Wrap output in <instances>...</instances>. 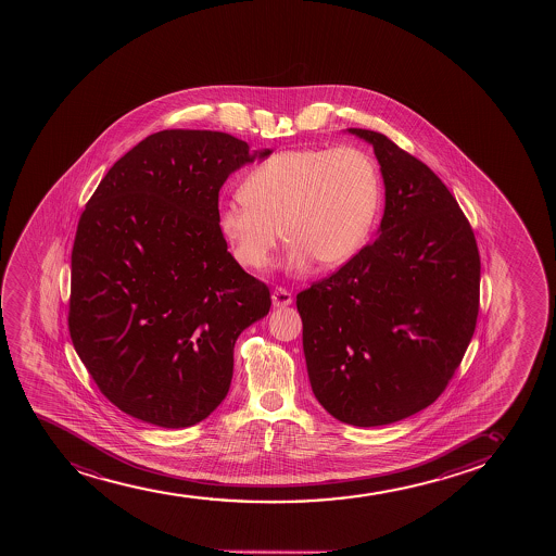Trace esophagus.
<instances>
[{"label":"esophagus","instance_id":"34e87169","mask_svg":"<svg viewBox=\"0 0 556 556\" xmlns=\"http://www.w3.org/2000/svg\"><path fill=\"white\" fill-rule=\"evenodd\" d=\"M293 302V294L289 293L286 288H276L273 291V304L276 307H286Z\"/></svg>","mask_w":556,"mask_h":556}]
</instances>
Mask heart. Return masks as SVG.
Segmentation results:
<instances>
[{
    "label": "heart",
    "mask_w": 556,
    "mask_h": 556,
    "mask_svg": "<svg viewBox=\"0 0 556 556\" xmlns=\"http://www.w3.org/2000/svg\"><path fill=\"white\" fill-rule=\"evenodd\" d=\"M243 200L218 211V228L243 267L262 270L283 236L293 270L317 260L351 262L364 249L382 200L380 168L362 148H299L255 165L241 186Z\"/></svg>",
    "instance_id": "obj_1"
}]
</instances>
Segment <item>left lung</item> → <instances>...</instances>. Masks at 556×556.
I'll return each mask as SVG.
<instances>
[{
    "instance_id": "1",
    "label": "left lung",
    "mask_w": 556,
    "mask_h": 556,
    "mask_svg": "<svg viewBox=\"0 0 556 556\" xmlns=\"http://www.w3.org/2000/svg\"><path fill=\"white\" fill-rule=\"evenodd\" d=\"M377 153L386 210L377 239L296 294L312 390L354 427L401 421L445 391L471 343L480 254L447 186L386 135L351 128Z\"/></svg>"
}]
</instances>
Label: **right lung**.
<instances>
[{"instance_id": "1", "label": "right lung", "mask_w": 556, "mask_h": 556, "mask_svg": "<svg viewBox=\"0 0 556 556\" xmlns=\"http://www.w3.org/2000/svg\"><path fill=\"white\" fill-rule=\"evenodd\" d=\"M249 150L223 131L163 129L109 168L79 217L68 332L98 390L135 419H205L230 390L239 333L268 313L267 283L218 228V191Z\"/></svg>"}]
</instances>
